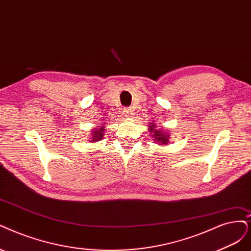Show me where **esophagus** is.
I'll use <instances>...</instances> for the list:
<instances>
[{"label":"esophagus","mask_w":251,"mask_h":251,"mask_svg":"<svg viewBox=\"0 0 251 251\" xmlns=\"http://www.w3.org/2000/svg\"><path fill=\"white\" fill-rule=\"evenodd\" d=\"M123 114L127 118H131L133 116V110L130 107H126L123 109Z\"/></svg>","instance_id":"34e87169"}]
</instances>
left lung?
Masks as SVG:
<instances>
[{
    "label": "left lung",
    "mask_w": 251,
    "mask_h": 251,
    "mask_svg": "<svg viewBox=\"0 0 251 251\" xmlns=\"http://www.w3.org/2000/svg\"><path fill=\"white\" fill-rule=\"evenodd\" d=\"M149 128H150V132H152V136H153V138L155 140V142L158 144V145H166L169 143V133H166V132H163V130L161 131V130H156L155 129V125L154 124H152V125H150L149 126Z\"/></svg>",
    "instance_id": "obj_1"
}]
</instances>
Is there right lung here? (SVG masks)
<instances>
[{"label": "right lung", "instance_id": "add662e5", "mask_svg": "<svg viewBox=\"0 0 251 251\" xmlns=\"http://www.w3.org/2000/svg\"><path fill=\"white\" fill-rule=\"evenodd\" d=\"M103 131H104V127H100V128H96L95 131L92 132V137H93V142H97L99 140H101L103 137Z\"/></svg>", "mask_w": 251, "mask_h": 251}]
</instances>
